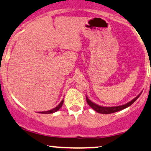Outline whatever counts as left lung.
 <instances>
[{
    "label": "left lung",
    "mask_w": 151,
    "mask_h": 151,
    "mask_svg": "<svg viewBox=\"0 0 151 151\" xmlns=\"http://www.w3.org/2000/svg\"><path fill=\"white\" fill-rule=\"evenodd\" d=\"M141 94H139L137 97H135L134 99H133L131 102H128L126 105H120V106H116V107H102L99 106L98 105H96L94 104V102H92L91 101H90L89 99H88V97H86V102L88 103V105L91 107L92 109H94L95 111H97V113H102V114H110V113H115V112H118L119 110H122L123 109H125L127 108V107L130 106L131 105H132L134 102L137 99L138 97H139Z\"/></svg>",
    "instance_id": "obj_1"
}]
</instances>
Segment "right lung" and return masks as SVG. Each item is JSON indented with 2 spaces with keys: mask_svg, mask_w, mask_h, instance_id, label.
<instances>
[{
  "mask_svg": "<svg viewBox=\"0 0 151 151\" xmlns=\"http://www.w3.org/2000/svg\"><path fill=\"white\" fill-rule=\"evenodd\" d=\"M63 102H64V100H62V101H61V102H60V103L59 104V105H57V106L56 107V108H54V109H52V110H48V111L39 112V113H43V114H47V113H48V114H49V113H54V112H57V110H60V108H62V106H63Z\"/></svg>",
  "mask_w": 151,
  "mask_h": 151,
  "instance_id": "right-lung-1",
  "label": "right lung"
}]
</instances>
